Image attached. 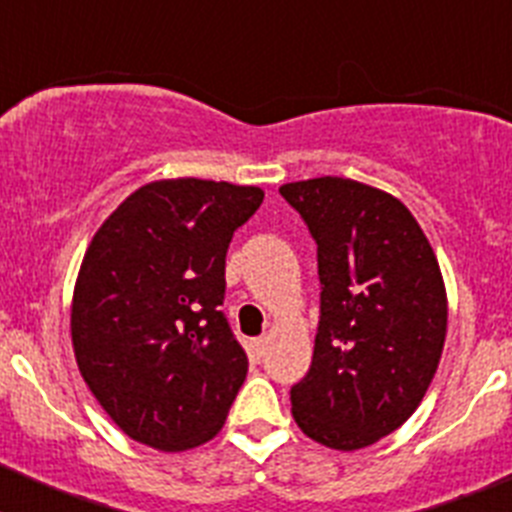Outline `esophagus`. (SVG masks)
I'll return each instance as SVG.
<instances>
[{"label": "esophagus", "instance_id": "1", "mask_svg": "<svg viewBox=\"0 0 512 512\" xmlns=\"http://www.w3.org/2000/svg\"><path fill=\"white\" fill-rule=\"evenodd\" d=\"M266 343H269V341H266V338H253L251 346H248V348H251V356H253V359H261V356H264Z\"/></svg>", "mask_w": 512, "mask_h": 512}]
</instances>
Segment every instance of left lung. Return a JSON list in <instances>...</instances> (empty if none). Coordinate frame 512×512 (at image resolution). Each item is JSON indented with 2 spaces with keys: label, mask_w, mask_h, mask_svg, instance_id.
<instances>
[{
  "label": "left lung",
  "mask_w": 512,
  "mask_h": 512,
  "mask_svg": "<svg viewBox=\"0 0 512 512\" xmlns=\"http://www.w3.org/2000/svg\"><path fill=\"white\" fill-rule=\"evenodd\" d=\"M279 194L318 243L320 320L292 415L312 441L364 449L415 413L438 369L449 312L436 253L408 207L354 179Z\"/></svg>",
  "instance_id": "left-lung-1"
}]
</instances>
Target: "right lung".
<instances>
[{
	"instance_id": "obj_1",
	"label": "right lung",
	"mask_w": 512,
	"mask_h": 512,
	"mask_svg": "<svg viewBox=\"0 0 512 512\" xmlns=\"http://www.w3.org/2000/svg\"><path fill=\"white\" fill-rule=\"evenodd\" d=\"M261 202L259 187L166 179L130 194L92 238L71 305L76 364L135 441L184 451L223 428L248 372L217 310L225 253Z\"/></svg>"
}]
</instances>
